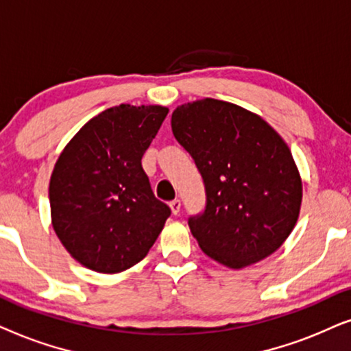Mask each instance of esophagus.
Here are the masks:
<instances>
[{"mask_svg":"<svg viewBox=\"0 0 351 351\" xmlns=\"http://www.w3.org/2000/svg\"><path fill=\"white\" fill-rule=\"evenodd\" d=\"M170 208H171L173 215H178L180 208H181V200L180 199H173L170 202Z\"/></svg>","mask_w":351,"mask_h":351,"instance_id":"esophagus-1","label":"esophagus"}]
</instances>
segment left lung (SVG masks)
Returning <instances> with one entry per match:
<instances>
[{"label": "left lung", "instance_id": "8db88e82", "mask_svg": "<svg viewBox=\"0 0 351 351\" xmlns=\"http://www.w3.org/2000/svg\"><path fill=\"white\" fill-rule=\"evenodd\" d=\"M171 130L205 186L204 212L188 219L200 249L234 269L276 252L302 204L300 175L282 138L261 117L210 97L176 107Z\"/></svg>", "mask_w": 351, "mask_h": 351}]
</instances>
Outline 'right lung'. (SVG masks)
I'll list each match as a JSON object with an SVG mask.
<instances>
[{
    "label": "right lung",
    "mask_w": 351,
    "mask_h": 351,
    "mask_svg": "<svg viewBox=\"0 0 351 351\" xmlns=\"http://www.w3.org/2000/svg\"><path fill=\"white\" fill-rule=\"evenodd\" d=\"M167 114L160 106L110 107L88 121L56 162L49 183L53 228L86 268H132L170 217L141 165Z\"/></svg>",
    "instance_id": "obj_1"
}]
</instances>
